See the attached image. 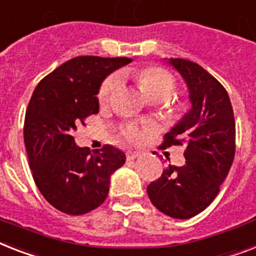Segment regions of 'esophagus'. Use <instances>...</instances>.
<instances>
[{"instance_id":"34e87169","label":"esophagus","mask_w":256,"mask_h":256,"mask_svg":"<svg viewBox=\"0 0 256 256\" xmlns=\"http://www.w3.org/2000/svg\"><path fill=\"white\" fill-rule=\"evenodd\" d=\"M139 155H140V152H138V151H128V154H126L128 160H134V159H136Z\"/></svg>"}]
</instances>
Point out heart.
Wrapping results in <instances>:
<instances>
[{
	"mask_svg": "<svg viewBox=\"0 0 256 256\" xmlns=\"http://www.w3.org/2000/svg\"><path fill=\"white\" fill-rule=\"evenodd\" d=\"M132 74L138 81V84L140 85V88L151 97H158V96L170 97L174 92V89H175V78H174V76L171 74H168L167 70H162V68H140V70H135ZM120 84H121L120 74H114L108 76L102 81V84L98 89V94H97L98 102L101 105L106 104L112 98V96L116 93ZM121 134L124 139H128L130 142H139L142 139V132H139L135 126H132V124L124 126L121 128Z\"/></svg>",
	"mask_w": 256,
	"mask_h": 256,
	"instance_id": "obj_1",
	"label": "heart"
}]
</instances>
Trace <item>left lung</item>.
<instances>
[{"label":"left lung","mask_w":256,"mask_h":256,"mask_svg":"<svg viewBox=\"0 0 256 256\" xmlns=\"http://www.w3.org/2000/svg\"><path fill=\"white\" fill-rule=\"evenodd\" d=\"M168 63L186 81L192 108L164 135L162 147L186 146V164L168 166L147 193L158 210L186 220L210 205L229 174L236 155V121L229 94L217 78L190 60Z\"/></svg>","instance_id":"left-lung-1"}]
</instances>
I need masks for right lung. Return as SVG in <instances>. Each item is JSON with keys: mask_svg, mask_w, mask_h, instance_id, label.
I'll list each match as a JSON object with an SVG mask.
<instances>
[{"mask_svg": "<svg viewBox=\"0 0 256 256\" xmlns=\"http://www.w3.org/2000/svg\"><path fill=\"white\" fill-rule=\"evenodd\" d=\"M130 58L78 56L36 85L26 110L24 146L34 182L58 210L81 216L98 208L109 193L110 176L126 162L121 150L76 146L74 132L98 113L100 85Z\"/></svg>", "mask_w": 256, "mask_h": 256, "instance_id": "add662e5", "label": "right lung"}]
</instances>
